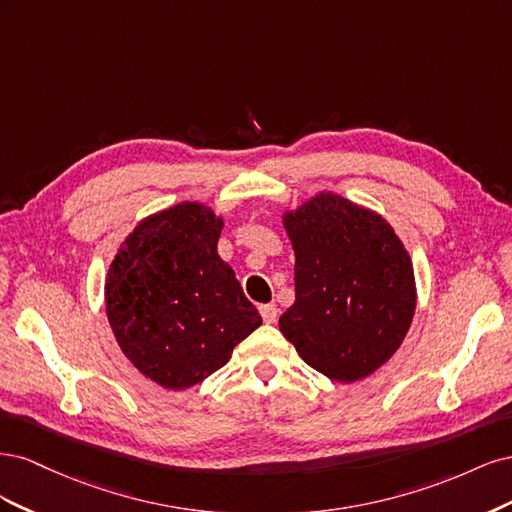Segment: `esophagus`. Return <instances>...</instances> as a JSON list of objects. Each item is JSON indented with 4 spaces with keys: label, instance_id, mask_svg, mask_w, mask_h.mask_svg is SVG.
<instances>
[{
    "label": "esophagus",
    "instance_id": "34e87169",
    "mask_svg": "<svg viewBox=\"0 0 512 512\" xmlns=\"http://www.w3.org/2000/svg\"><path fill=\"white\" fill-rule=\"evenodd\" d=\"M258 312L262 316V320H265L267 324H273L277 320V305L275 303H265L258 307Z\"/></svg>",
    "mask_w": 512,
    "mask_h": 512
}]
</instances>
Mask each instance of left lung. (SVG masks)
<instances>
[{"mask_svg": "<svg viewBox=\"0 0 512 512\" xmlns=\"http://www.w3.org/2000/svg\"><path fill=\"white\" fill-rule=\"evenodd\" d=\"M284 226L294 247V303L280 331L337 382L361 380L404 342L416 307L412 262L391 224L322 192Z\"/></svg>", "mask_w": 512, "mask_h": 512, "instance_id": "8db88e82", "label": "left lung"}]
</instances>
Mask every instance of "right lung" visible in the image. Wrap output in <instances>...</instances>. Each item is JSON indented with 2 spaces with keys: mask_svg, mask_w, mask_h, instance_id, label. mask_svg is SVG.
Returning a JSON list of instances; mask_svg holds the SVG:
<instances>
[{
  "mask_svg": "<svg viewBox=\"0 0 512 512\" xmlns=\"http://www.w3.org/2000/svg\"><path fill=\"white\" fill-rule=\"evenodd\" d=\"M222 218L181 203L143 220L106 275V316L132 365L164 389H190L224 367L262 324L218 256Z\"/></svg>",
  "mask_w": 512,
  "mask_h": 512,
  "instance_id": "add662e5",
  "label": "right lung"
}]
</instances>
